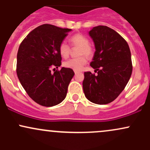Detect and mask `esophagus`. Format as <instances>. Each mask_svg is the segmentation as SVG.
I'll list each match as a JSON object with an SVG mask.
<instances>
[{
  "instance_id": "esophagus-1",
  "label": "esophagus",
  "mask_w": 150,
  "mask_h": 150,
  "mask_svg": "<svg viewBox=\"0 0 150 150\" xmlns=\"http://www.w3.org/2000/svg\"><path fill=\"white\" fill-rule=\"evenodd\" d=\"M78 73H79V72H77V71H75V75H77V74H78Z\"/></svg>"
}]
</instances>
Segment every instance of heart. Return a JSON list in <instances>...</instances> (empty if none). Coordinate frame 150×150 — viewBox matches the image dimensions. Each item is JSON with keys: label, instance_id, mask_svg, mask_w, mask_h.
I'll use <instances>...</instances> for the list:
<instances>
[{"label": "heart", "instance_id": "obj_1", "mask_svg": "<svg viewBox=\"0 0 150 150\" xmlns=\"http://www.w3.org/2000/svg\"><path fill=\"white\" fill-rule=\"evenodd\" d=\"M70 42L74 46L80 47L78 51V56H81L78 58H71L63 63V65L67 68H70L75 71H80L84 68L87 63V59L86 56L89 57L92 54V49L89 45V42L85 36L80 34H77L72 36L70 39ZM58 51L60 55L63 58H66L69 56L70 49V46L65 42H62L58 46ZM85 54V56H82Z\"/></svg>", "mask_w": 150, "mask_h": 150}]
</instances>
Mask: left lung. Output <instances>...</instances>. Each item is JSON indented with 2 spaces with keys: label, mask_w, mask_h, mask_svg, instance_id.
<instances>
[{
  "label": "left lung",
  "mask_w": 150,
  "mask_h": 150,
  "mask_svg": "<svg viewBox=\"0 0 150 150\" xmlns=\"http://www.w3.org/2000/svg\"><path fill=\"white\" fill-rule=\"evenodd\" d=\"M95 46L90 65L97 72L84 73L86 98L97 104H106L118 97L130 80L132 67L128 43L106 26L94 27L88 32Z\"/></svg>",
  "instance_id": "left-lung-1"
}]
</instances>
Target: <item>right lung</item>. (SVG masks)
<instances>
[{"instance_id": "right-lung-1", "label": "right lung", "mask_w": 150, "mask_h": 150, "mask_svg": "<svg viewBox=\"0 0 150 150\" xmlns=\"http://www.w3.org/2000/svg\"><path fill=\"white\" fill-rule=\"evenodd\" d=\"M71 29L42 25L22 41L17 55V75L26 92L37 104L56 106L65 99L75 73L61 67L51 73V68L61 65L60 44ZM55 69V68H54Z\"/></svg>"}]
</instances>
